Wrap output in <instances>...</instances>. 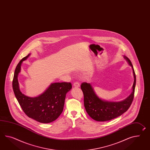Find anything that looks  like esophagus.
<instances>
[{
	"mask_svg": "<svg viewBox=\"0 0 150 150\" xmlns=\"http://www.w3.org/2000/svg\"><path fill=\"white\" fill-rule=\"evenodd\" d=\"M73 86L74 87H80V83L77 82H76L74 83Z\"/></svg>",
	"mask_w": 150,
	"mask_h": 150,
	"instance_id": "34e87169",
	"label": "esophagus"
}]
</instances>
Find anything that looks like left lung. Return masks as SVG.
Here are the masks:
<instances>
[{
	"mask_svg": "<svg viewBox=\"0 0 150 150\" xmlns=\"http://www.w3.org/2000/svg\"><path fill=\"white\" fill-rule=\"evenodd\" d=\"M124 57L131 67L134 77L132 91L127 98L119 102L106 101L99 98L91 83L83 82L81 85V88L84 95L85 109L88 115L94 120L106 121L113 119L126 112L131 105L134 98L136 76L130 59L126 56H124Z\"/></svg>",
	"mask_w": 150,
	"mask_h": 150,
	"instance_id": "left-lung-1",
	"label": "left lung"
}]
</instances>
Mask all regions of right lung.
Masks as SVG:
<instances>
[{
	"label": "right lung",
	"instance_id": "obj_1",
	"mask_svg": "<svg viewBox=\"0 0 150 150\" xmlns=\"http://www.w3.org/2000/svg\"><path fill=\"white\" fill-rule=\"evenodd\" d=\"M30 55L23 59L16 68L12 87L15 96L28 117L40 123L47 124L56 120L62 113L66 94L72 88L69 82L52 83L45 91L36 97H29L22 93L19 88L18 76L21 65Z\"/></svg>",
	"mask_w": 150,
	"mask_h": 150
}]
</instances>
